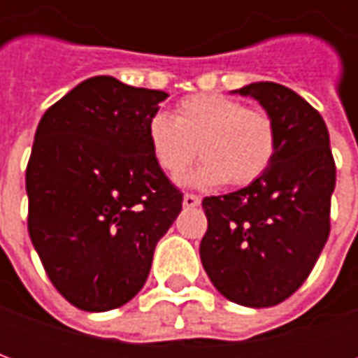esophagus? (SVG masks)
I'll use <instances>...</instances> for the list:
<instances>
[{"label": "esophagus", "mask_w": 358, "mask_h": 358, "mask_svg": "<svg viewBox=\"0 0 358 358\" xmlns=\"http://www.w3.org/2000/svg\"><path fill=\"white\" fill-rule=\"evenodd\" d=\"M201 203V197L195 194H186L184 195V207H187V209H194V207H197Z\"/></svg>", "instance_id": "obj_1"}]
</instances>
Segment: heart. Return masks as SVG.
<instances>
[{"label":"heart","instance_id":"b5f03b06","mask_svg":"<svg viewBox=\"0 0 358 358\" xmlns=\"http://www.w3.org/2000/svg\"><path fill=\"white\" fill-rule=\"evenodd\" d=\"M148 140L161 171L176 178L199 151L195 172L199 186L243 187L268 171L278 148L274 120L263 109H251L222 94H195L176 105L174 118L155 113L148 120Z\"/></svg>","mask_w":358,"mask_h":358}]
</instances>
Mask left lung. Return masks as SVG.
I'll use <instances>...</instances> for the list:
<instances>
[{"label": "left lung", "mask_w": 358, "mask_h": 358, "mask_svg": "<svg viewBox=\"0 0 358 358\" xmlns=\"http://www.w3.org/2000/svg\"><path fill=\"white\" fill-rule=\"evenodd\" d=\"M268 113L278 134L261 178L203 199L199 255L210 282L243 307H272L299 289L330 236L336 163L320 113L293 90L255 82L238 90Z\"/></svg>", "instance_id": "left-lung-1"}]
</instances>
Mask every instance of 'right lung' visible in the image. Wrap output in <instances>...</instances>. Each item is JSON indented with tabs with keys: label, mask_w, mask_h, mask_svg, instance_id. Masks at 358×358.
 I'll return each mask as SVG.
<instances>
[{
	"label": "right lung",
	"mask_w": 358,
	"mask_h": 358,
	"mask_svg": "<svg viewBox=\"0 0 358 358\" xmlns=\"http://www.w3.org/2000/svg\"><path fill=\"white\" fill-rule=\"evenodd\" d=\"M161 90L94 76L43 113L27 166L28 234L71 305L103 313L140 292L184 195L153 159Z\"/></svg>",
	"instance_id": "add662e5"
}]
</instances>
